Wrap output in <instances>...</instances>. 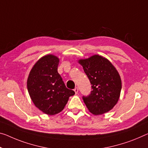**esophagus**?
<instances>
[{
	"label": "esophagus",
	"instance_id": "esophagus-1",
	"mask_svg": "<svg viewBox=\"0 0 148 148\" xmlns=\"http://www.w3.org/2000/svg\"><path fill=\"white\" fill-rule=\"evenodd\" d=\"M74 91H75V94H77V93H78V91H79V88H78V87H75V88Z\"/></svg>",
	"mask_w": 148,
	"mask_h": 148
}]
</instances>
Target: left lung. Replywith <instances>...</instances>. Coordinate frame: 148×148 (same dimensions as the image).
<instances>
[{"label": "left lung", "mask_w": 148, "mask_h": 148, "mask_svg": "<svg viewBox=\"0 0 148 148\" xmlns=\"http://www.w3.org/2000/svg\"><path fill=\"white\" fill-rule=\"evenodd\" d=\"M79 62L92 85L90 94L83 96L84 103L93 114L107 112L117 103L121 91V79L117 70L107 59L99 55Z\"/></svg>", "instance_id": "obj_1"}]
</instances>
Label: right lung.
Here are the masks:
<instances>
[{
	"label": "right lung",
	"instance_id": "1",
	"mask_svg": "<svg viewBox=\"0 0 148 148\" xmlns=\"http://www.w3.org/2000/svg\"><path fill=\"white\" fill-rule=\"evenodd\" d=\"M60 60L53 55L40 59L29 74L27 87L29 96L43 112L54 115L64 108L69 97L75 95L68 89L58 72Z\"/></svg>",
	"mask_w": 148,
	"mask_h": 148
}]
</instances>
